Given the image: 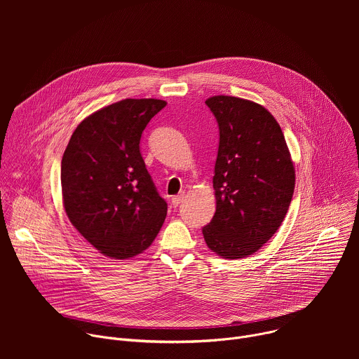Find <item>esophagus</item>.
<instances>
[{"instance_id": "34e87169", "label": "esophagus", "mask_w": 359, "mask_h": 359, "mask_svg": "<svg viewBox=\"0 0 359 359\" xmlns=\"http://www.w3.org/2000/svg\"><path fill=\"white\" fill-rule=\"evenodd\" d=\"M183 198H184V194H177V196H173L172 197V204L175 208H177L179 204L183 201Z\"/></svg>"}]
</instances>
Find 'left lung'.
Listing matches in <instances>:
<instances>
[{"mask_svg":"<svg viewBox=\"0 0 359 359\" xmlns=\"http://www.w3.org/2000/svg\"><path fill=\"white\" fill-rule=\"evenodd\" d=\"M219 123L213 189L216 213L203 227L208 247L223 259L254 254L281 226L295 170L283 130L255 102L217 95L206 100Z\"/></svg>","mask_w":359,"mask_h":359,"instance_id":"1","label":"left lung"}]
</instances>
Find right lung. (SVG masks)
Returning a JSON list of instances; mask_svg holds the SVG:
<instances>
[{
	"label": "right lung",
	"mask_w": 359,
	"mask_h": 359,
	"mask_svg": "<svg viewBox=\"0 0 359 359\" xmlns=\"http://www.w3.org/2000/svg\"><path fill=\"white\" fill-rule=\"evenodd\" d=\"M166 107L161 99H123L85 118L64 151L62 200L72 226L104 255L143 252L163 226L168 203L140 155V137Z\"/></svg>",
	"instance_id": "right-lung-1"
}]
</instances>
